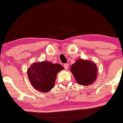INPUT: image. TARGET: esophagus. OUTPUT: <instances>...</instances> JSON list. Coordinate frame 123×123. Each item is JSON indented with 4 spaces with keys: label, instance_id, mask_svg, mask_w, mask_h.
<instances>
[{
    "label": "esophagus",
    "instance_id": "obj_1",
    "mask_svg": "<svg viewBox=\"0 0 123 123\" xmlns=\"http://www.w3.org/2000/svg\"><path fill=\"white\" fill-rule=\"evenodd\" d=\"M63 67H64V68H65L66 69H67L68 68V67H69V65L68 63H66V64H65V65H63Z\"/></svg>",
    "mask_w": 123,
    "mask_h": 123
}]
</instances>
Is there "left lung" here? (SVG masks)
Segmentation results:
<instances>
[{"instance_id":"obj_1","label":"left lung","mask_w":123,"mask_h":123,"mask_svg":"<svg viewBox=\"0 0 123 123\" xmlns=\"http://www.w3.org/2000/svg\"><path fill=\"white\" fill-rule=\"evenodd\" d=\"M70 70L79 85L88 86L96 80L98 70L93 61L79 58L71 66Z\"/></svg>"}]
</instances>
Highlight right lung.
Returning <instances> with one entry per match:
<instances>
[{"mask_svg": "<svg viewBox=\"0 0 123 123\" xmlns=\"http://www.w3.org/2000/svg\"><path fill=\"white\" fill-rule=\"evenodd\" d=\"M63 69L60 64L44 61L33 63L27 69V75L35 89L46 93L54 87L57 73Z\"/></svg>", "mask_w": 123, "mask_h": 123, "instance_id": "1", "label": "right lung"}]
</instances>
